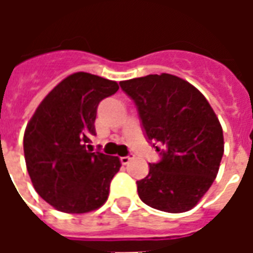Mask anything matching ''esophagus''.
Wrapping results in <instances>:
<instances>
[{
	"instance_id": "34e87169",
	"label": "esophagus",
	"mask_w": 253,
	"mask_h": 253,
	"mask_svg": "<svg viewBox=\"0 0 253 253\" xmlns=\"http://www.w3.org/2000/svg\"><path fill=\"white\" fill-rule=\"evenodd\" d=\"M132 159H134V156H132V154H128V156H125V157H121V163L123 165H127Z\"/></svg>"
}]
</instances>
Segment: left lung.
I'll return each mask as SVG.
<instances>
[{
	"label": "left lung",
	"instance_id": "8db88e82",
	"mask_svg": "<svg viewBox=\"0 0 253 253\" xmlns=\"http://www.w3.org/2000/svg\"><path fill=\"white\" fill-rule=\"evenodd\" d=\"M119 84L137 105L149 141L164 148L156 146L163 159L149 164L148 176L137 181L138 195L161 211H188L219 169L223 132L215 112L194 85L172 74H149Z\"/></svg>",
	"mask_w": 253,
	"mask_h": 253
}]
</instances>
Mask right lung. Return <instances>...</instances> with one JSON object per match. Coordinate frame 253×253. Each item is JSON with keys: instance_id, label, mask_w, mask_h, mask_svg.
I'll return each instance as SVG.
<instances>
[{"instance_id": "1", "label": "right lung", "mask_w": 253, "mask_h": 253, "mask_svg": "<svg viewBox=\"0 0 253 253\" xmlns=\"http://www.w3.org/2000/svg\"><path fill=\"white\" fill-rule=\"evenodd\" d=\"M116 81L73 73L44 99L27 125L24 157L36 192L58 211L84 214L103 206L121 168L115 156L89 150L97 105Z\"/></svg>"}]
</instances>
